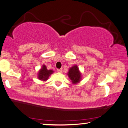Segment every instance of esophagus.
Here are the masks:
<instances>
[{
    "mask_svg": "<svg viewBox=\"0 0 128 128\" xmlns=\"http://www.w3.org/2000/svg\"><path fill=\"white\" fill-rule=\"evenodd\" d=\"M57 72H60V73H61V72H62V68H60V69H57Z\"/></svg>",
    "mask_w": 128,
    "mask_h": 128,
    "instance_id": "esophagus-1",
    "label": "esophagus"
}]
</instances>
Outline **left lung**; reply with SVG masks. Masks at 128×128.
Listing matches in <instances>:
<instances>
[{"mask_svg":"<svg viewBox=\"0 0 128 128\" xmlns=\"http://www.w3.org/2000/svg\"><path fill=\"white\" fill-rule=\"evenodd\" d=\"M67 74H68V78L72 80L73 84H76L80 82L82 80V78L81 72L76 64L71 67L69 68Z\"/></svg>","mask_w":128,"mask_h":128,"instance_id":"left-lung-1","label":"left lung"}]
</instances>
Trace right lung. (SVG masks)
<instances>
[{"mask_svg":"<svg viewBox=\"0 0 128 128\" xmlns=\"http://www.w3.org/2000/svg\"><path fill=\"white\" fill-rule=\"evenodd\" d=\"M53 72V70H48L45 64H43L40 70L38 71V74H37V78L40 80L46 81L49 79L50 75H52Z\"/></svg>","mask_w":128,"mask_h":128,"instance_id":"obj_1","label":"right lung"}]
</instances>
